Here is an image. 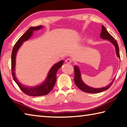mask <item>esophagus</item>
Returning a JSON list of instances; mask_svg holds the SVG:
<instances>
[{
  "instance_id": "1",
  "label": "esophagus",
  "mask_w": 127,
  "mask_h": 127,
  "mask_svg": "<svg viewBox=\"0 0 127 127\" xmlns=\"http://www.w3.org/2000/svg\"><path fill=\"white\" fill-rule=\"evenodd\" d=\"M65 62H66V63H68V64H70V63H72V60L70 59H69V58L66 59L65 60Z\"/></svg>"
}]
</instances>
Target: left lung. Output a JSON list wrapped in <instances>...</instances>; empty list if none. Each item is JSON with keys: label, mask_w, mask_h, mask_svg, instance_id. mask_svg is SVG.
<instances>
[{"label": "left lung", "mask_w": 127, "mask_h": 127, "mask_svg": "<svg viewBox=\"0 0 127 127\" xmlns=\"http://www.w3.org/2000/svg\"><path fill=\"white\" fill-rule=\"evenodd\" d=\"M100 37H101L102 39L104 40H109L110 42L114 45L116 51V54H117V57L120 59V54H119V46H118V44L117 42V41L112 36H111L108 32H107V30L105 29V27L104 26H102V30H101V32L100 33ZM74 83L78 87L81 91L83 92H87V93H91V94H95V93H98V92H102L105 90H107L110 88V87L113 84L114 82V81L115 78V77L113 79V81H111V82L107 85V86L101 88H94L90 87L89 86H87L83 82L82 79L81 78V74L80 70L78 68V66L77 65L74 66Z\"/></svg>", "instance_id": "left-lung-1"}]
</instances>
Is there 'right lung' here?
<instances>
[{
	"label": "right lung",
	"instance_id": "right-lung-1",
	"mask_svg": "<svg viewBox=\"0 0 127 127\" xmlns=\"http://www.w3.org/2000/svg\"><path fill=\"white\" fill-rule=\"evenodd\" d=\"M42 26L37 27H31L29 30L19 38L13 48L11 57V66L12 74L15 82L18 86L20 89L27 95L31 96H44L48 94L53 90L57 80V73L59 69L61 67L64 63L63 61L58 62L52 66L48 73L46 79L42 82L41 84L36 86H26L23 85L17 79L15 74V66H16V58L17 53L18 49L22 45L23 42L29 40L33 34V31L39 30L42 28Z\"/></svg>",
	"mask_w": 127,
	"mask_h": 127
}]
</instances>
